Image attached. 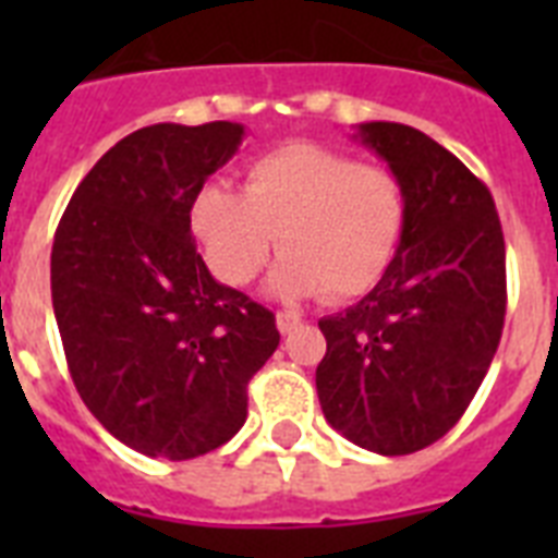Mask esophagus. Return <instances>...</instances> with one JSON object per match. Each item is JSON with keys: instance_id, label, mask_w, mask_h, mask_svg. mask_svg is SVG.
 <instances>
[{"instance_id": "34e87169", "label": "esophagus", "mask_w": 558, "mask_h": 558, "mask_svg": "<svg viewBox=\"0 0 558 558\" xmlns=\"http://www.w3.org/2000/svg\"><path fill=\"white\" fill-rule=\"evenodd\" d=\"M275 324H278V330L287 336V332H292V330H298V327H301V315L278 313V315H275Z\"/></svg>"}]
</instances>
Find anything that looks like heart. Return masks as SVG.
Instances as JSON below:
<instances>
[{
  "label": "heart",
  "instance_id": "b5f03b06",
  "mask_svg": "<svg viewBox=\"0 0 558 558\" xmlns=\"http://www.w3.org/2000/svg\"><path fill=\"white\" fill-rule=\"evenodd\" d=\"M405 219V187L390 170L313 142L263 153L245 170L243 193L205 182L187 208L191 234L222 283H252L278 245L271 292H324L327 301H353L379 283Z\"/></svg>",
  "mask_w": 558,
  "mask_h": 558
}]
</instances>
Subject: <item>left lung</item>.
<instances>
[{"mask_svg": "<svg viewBox=\"0 0 558 558\" xmlns=\"http://www.w3.org/2000/svg\"><path fill=\"white\" fill-rule=\"evenodd\" d=\"M353 138L405 187V234L379 283L318 322L315 388L341 437L397 458L440 440L481 388L504 330L507 254L493 193L458 156L393 121Z\"/></svg>", "mask_w": 558, "mask_h": 558, "instance_id": "1", "label": "left lung"}]
</instances>
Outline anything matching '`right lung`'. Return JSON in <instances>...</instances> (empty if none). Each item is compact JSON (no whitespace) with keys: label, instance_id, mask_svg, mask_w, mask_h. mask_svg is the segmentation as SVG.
I'll list each match as a JSON object with an SVG mask.
<instances>
[{"label":"right lung","instance_id":"1","mask_svg":"<svg viewBox=\"0 0 558 558\" xmlns=\"http://www.w3.org/2000/svg\"><path fill=\"white\" fill-rule=\"evenodd\" d=\"M231 121L135 130L74 191L51 248V304L74 388L112 437L191 460L234 437L275 315L214 280L187 208L243 144Z\"/></svg>","mask_w":558,"mask_h":558}]
</instances>
